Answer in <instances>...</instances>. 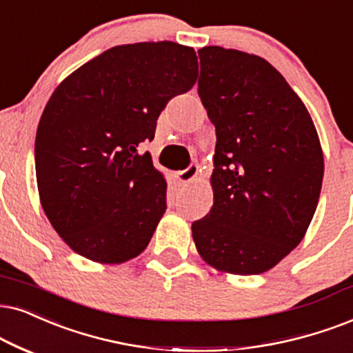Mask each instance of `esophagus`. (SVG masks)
Returning <instances> with one entry per match:
<instances>
[{
  "instance_id": "1",
  "label": "esophagus",
  "mask_w": 353,
  "mask_h": 353,
  "mask_svg": "<svg viewBox=\"0 0 353 353\" xmlns=\"http://www.w3.org/2000/svg\"><path fill=\"white\" fill-rule=\"evenodd\" d=\"M199 168L195 164H190L189 168L184 169V171H177L174 174V179H176L179 184H187V182H192L197 177Z\"/></svg>"
}]
</instances>
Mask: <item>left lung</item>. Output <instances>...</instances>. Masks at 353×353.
<instances>
[{"instance_id": "obj_1", "label": "left lung", "mask_w": 353, "mask_h": 353, "mask_svg": "<svg viewBox=\"0 0 353 353\" xmlns=\"http://www.w3.org/2000/svg\"><path fill=\"white\" fill-rule=\"evenodd\" d=\"M199 57V96L216 146L213 205L192 223V238L213 269L262 274L301 243L313 220L324 176L318 132L264 58L216 46Z\"/></svg>"}]
</instances>
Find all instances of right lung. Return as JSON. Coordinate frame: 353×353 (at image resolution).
Instances as JSON below:
<instances>
[{"label":"right lung","mask_w":353,"mask_h":353,"mask_svg":"<svg viewBox=\"0 0 353 353\" xmlns=\"http://www.w3.org/2000/svg\"><path fill=\"white\" fill-rule=\"evenodd\" d=\"M197 77L192 47L140 42L109 48L53 91L35 135V176L48 221L79 256L122 264L148 246L168 184L140 145Z\"/></svg>","instance_id":"obj_1"}]
</instances>
